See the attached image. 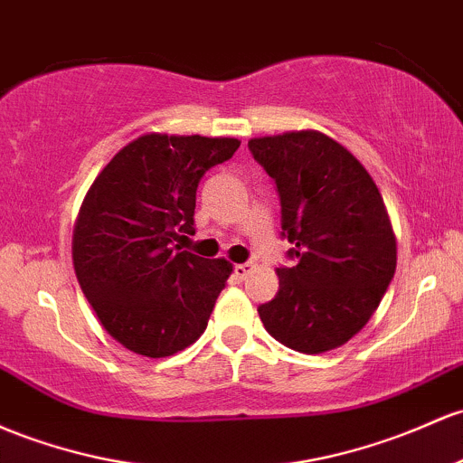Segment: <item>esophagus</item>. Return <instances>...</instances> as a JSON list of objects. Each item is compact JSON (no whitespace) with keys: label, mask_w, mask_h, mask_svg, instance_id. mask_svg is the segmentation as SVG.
Instances as JSON below:
<instances>
[{"label":"esophagus","mask_w":463,"mask_h":463,"mask_svg":"<svg viewBox=\"0 0 463 463\" xmlns=\"http://www.w3.org/2000/svg\"><path fill=\"white\" fill-rule=\"evenodd\" d=\"M252 270H255V263H237L235 266V274L240 279H246Z\"/></svg>","instance_id":"1"}]
</instances>
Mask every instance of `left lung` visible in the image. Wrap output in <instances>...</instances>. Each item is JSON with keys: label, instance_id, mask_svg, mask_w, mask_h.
I'll return each instance as SVG.
<instances>
[{"label": "left lung", "instance_id": "obj_1", "mask_svg": "<svg viewBox=\"0 0 463 463\" xmlns=\"http://www.w3.org/2000/svg\"><path fill=\"white\" fill-rule=\"evenodd\" d=\"M277 182L292 268H277L279 292L259 306L272 338L323 354L355 336L393 279L398 243L373 177L352 151L317 129L248 140Z\"/></svg>", "mask_w": 463, "mask_h": 463}]
</instances>
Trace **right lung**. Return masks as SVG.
Returning <instances> with one entry per match:
<instances>
[{"label":"right lung","instance_id":"obj_1","mask_svg":"<svg viewBox=\"0 0 463 463\" xmlns=\"http://www.w3.org/2000/svg\"><path fill=\"white\" fill-rule=\"evenodd\" d=\"M240 145L145 134L91 182L74 223V272L105 332L129 352L165 358L204 334L232 263L180 250L175 241L195 232L202 175Z\"/></svg>","mask_w":463,"mask_h":463}]
</instances>
